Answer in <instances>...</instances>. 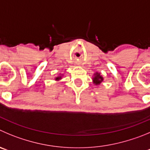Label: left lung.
<instances>
[{"mask_svg": "<svg viewBox=\"0 0 150 150\" xmlns=\"http://www.w3.org/2000/svg\"><path fill=\"white\" fill-rule=\"evenodd\" d=\"M93 75L94 76L92 78V82L96 86H98L103 81V78L102 77V75H100V73L96 72H95Z\"/></svg>", "mask_w": 150, "mask_h": 150, "instance_id": "8db88e82", "label": "left lung"}]
</instances>
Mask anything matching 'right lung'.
Wrapping results in <instances>:
<instances>
[{
  "label": "right lung",
  "mask_w": 150,
  "mask_h": 150,
  "mask_svg": "<svg viewBox=\"0 0 150 150\" xmlns=\"http://www.w3.org/2000/svg\"><path fill=\"white\" fill-rule=\"evenodd\" d=\"M62 77H63V74H61V75L60 74L58 76H57L55 78H54V80H55V81H60V80L62 79Z\"/></svg>",
  "instance_id": "add662e5"
}]
</instances>
